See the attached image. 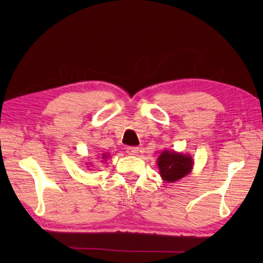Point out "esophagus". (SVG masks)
I'll use <instances>...</instances> for the list:
<instances>
[{"instance_id": "1", "label": "esophagus", "mask_w": 263, "mask_h": 263, "mask_svg": "<svg viewBox=\"0 0 263 263\" xmlns=\"http://www.w3.org/2000/svg\"><path fill=\"white\" fill-rule=\"evenodd\" d=\"M126 151H127V154H128V155H130V156H135V155H137V154H138L139 148H138V147H136V146H128V147L126 148Z\"/></svg>"}]
</instances>
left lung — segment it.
Returning a JSON list of instances; mask_svg holds the SVG:
<instances>
[{"instance_id": "8db88e82", "label": "left lung", "mask_w": 263, "mask_h": 263, "mask_svg": "<svg viewBox=\"0 0 263 263\" xmlns=\"http://www.w3.org/2000/svg\"><path fill=\"white\" fill-rule=\"evenodd\" d=\"M193 160L190 156L164 150L158 158L160 176L166 182H176L184 178L192 170Z\"/></svg>"}]
</instances>
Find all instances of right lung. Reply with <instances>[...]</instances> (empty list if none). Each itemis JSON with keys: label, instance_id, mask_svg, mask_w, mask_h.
<instances>
[{"label": "right lung", "instance_id": "1", "mask_svg": "<svg viewBox=\"0 0 263 263\" xmlns=\"http://www.w3.org/2000/svg\"><path fill=\"white\" fill-rule=\"evenodd\" d=\"M102 158H103V159H105V158H106V157H105V155H104V157H102Z\"/></svg>", "mask_w": 263, "mask_h": 263}]
</instances>
